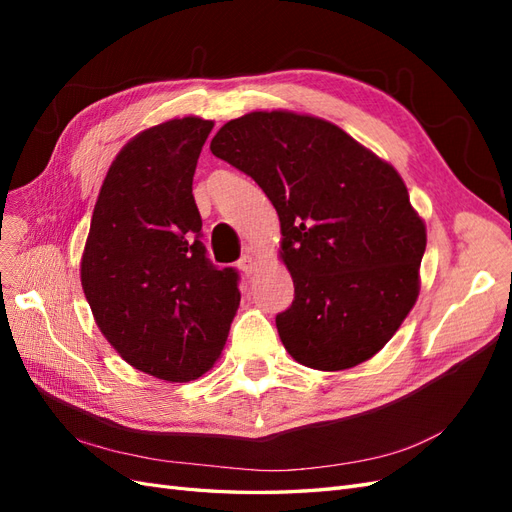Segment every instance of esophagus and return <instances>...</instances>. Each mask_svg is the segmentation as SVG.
Returning <instances> with one entry per match:
<instances>
[{
  "instance_id": "1",
  "label": "esophagus",
  "mask_w": 512,
  "mask_h": 512,
  "mask_svg": "<svg viewBox=\"0 0 512 512\" xmlns=\"http://www.w3.org/2000/svg\"><path fill=\"white\" fill-rule=\"evenodd\" d=\"M237 267L245 273V275H252L254 271H256V258H254V254L250 252V250H247L243 256H241V260L237 262Z\"/></svg>"
}]
</instances>
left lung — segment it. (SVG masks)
I'll return each instance as SVG.
<instances>
[{
  "label": "left lung",
  "mask_w": 512,
  "mask_h": 512,
  "mask_svg": "<svg viewBox=\"0 0 512 512\" xmlns=\"http://www.w3.org/2000/svg\"><path fill=\"white\" fill-rule=\"evenodd\" d=\"M211 153L250 175L280 218L294 301L277 333L294 361L342 371L378 354L421 292L427 228L393 164L294 111L230 119Z\"/></svg>",
  "instance_id": "obj_1"
}]
</instances>
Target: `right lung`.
<instances>
[{
	"label": "right lung",
	"mask_w": 512,
	"mask_h": 512,
	"mask_svg": "<svg viewBox=\"0 0 512 512\" xmlns=\"http://www.w3.org/2000/svg\"><path fill=\"white\" fill-rule=\"evenodd\" d=\"M211 119L175 117L138 132L102 181L81 256V284L100 333L123 361L190 382L222 356L241 294L198 241L192 194Z\"/></svg>",
	"instance_id": "1"
}]
</instances>
